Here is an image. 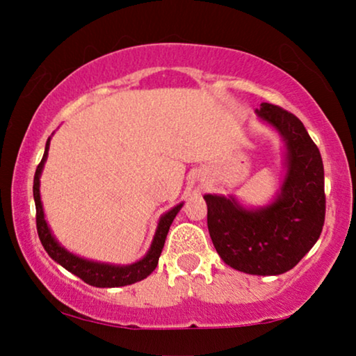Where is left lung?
<instances>
[{"label":"left lung","instance_id":"obj_1","mask_svg":"<svg viewBox=\"0 0 356 356\" xmlns=\"http://www.w3.org/2000/svg\"><path fill=\"white\" fill-rule=\"evenodd\" d=\"M256 115L285 143L280 193L257 209L243 207L233 196L206 194L207 227L225 264L245 274L279 275L293 269L323 232L324 165L318 145L293 113L261 104Z\"/></svg>","mask_w":356,"mask_h":356}]
</instances>
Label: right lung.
Wrapping results in <instances>:
<instances>
[{"label":"right lung","mask_w":356,"mask_h":356,"mask_svg":"<svg viewBox=\"0 0 356 356\" xmlns=\"http://www.w3.org/2000/svg\"><path fill=\"white\" fill-rule=\"evenodd\" d=\"M48 149H50V138L47 140L45 154H43L42 162L38 163V167L35 170V177H33V201H35L37 209V232L43 248H45V251L48 252V256H50L55 262H58V264L65 267L66 270H70L71 274H74L79 277V279L84 280L86 284H89L92 286H99V289H113V286L131 285L152 274L155 267L159 264V257L162 254L165 238H167L170 225H172L173 218L177 217L179 209L183 207V202L175 206L173 209H170L167 213H163V216L160 217L152 245H150L147 254H145L140 261L128 266H115L106 264V262L84 259V257L72 254V252L67 251L66 248H63L60 243H58L56 238L53 236L50 227H48V223L45 220V213H43V206L40 201V175L43 165L47 162Z\"/></svg>","instance_id":"obj_1"}]
</instances>
